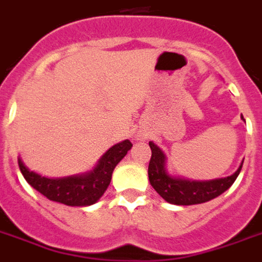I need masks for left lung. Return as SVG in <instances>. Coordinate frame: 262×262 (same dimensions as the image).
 I'll return each mask as SVG.
<instances>
[{"label":"left lung","mask_w":262,"mask_h":262,"mask_svg":"<svg viewBox=\"0 0 262 262\" xmlns=\"http://www.w3.org/2000/svg\"><path fill=\"white\" fill-rule=\"evenodd\" d=\"M243 118V116H241ZM151 149V158L149 162L150 185L158 192L166 202L178 206H191L208 202L213 198L219 196L226 190H228L237 175L240 174L243 163L235 174L229 175L227 178L213 179L208 182H195L187 179H178L170 177L165 170V154L157 145L149 142Z\"/></svg>","instance_id":"obj_1"}]
</instances>
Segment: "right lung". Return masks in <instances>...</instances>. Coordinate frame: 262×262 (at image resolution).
Masks as SVG:
<instances>
[{"label": "right lung", "mask_w": 262, "mask_h": 262, "mask_svg": "<svg viewBox=\"0 0 262 262\" xmlns=\"http://www.w3.org/2000/svg\"><path fill=\"white\" fill-rule=\"evenodd\" d=\"M133 146L130 141H124L115 145L101 157L99 165L92 172L79 177H68L62 179H49L40 177L27 169L21 158H18V165L24 178L31 187L38 192L58 203L66 206H91L96 203L101 195L108 188L112 172L117 165L128 153V150Z\"/></svg>", "instance_id": "right-lung-1"}]
</instances>
